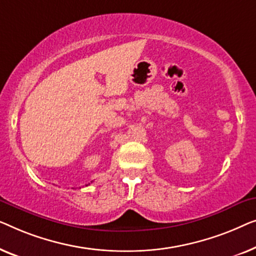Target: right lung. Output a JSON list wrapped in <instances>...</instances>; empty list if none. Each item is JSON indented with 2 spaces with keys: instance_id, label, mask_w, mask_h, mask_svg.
Listing matches in <instances>:
<instances>
[{
  "instance_id": "add662e5",
  "label": "right lung",
  "mask_w": 256,
  "mask_h": 256,
  "mask_svg": "<svg viewBox=\"0 0 256 256\" xmlns=\"http://www.w3.org/2000/svg\"><path fill=\"white\" fill-rule=\"evenodd\" d=\"M86 186H88V184H86Z\"/></svg>"
}]
</instances>
